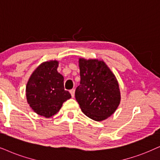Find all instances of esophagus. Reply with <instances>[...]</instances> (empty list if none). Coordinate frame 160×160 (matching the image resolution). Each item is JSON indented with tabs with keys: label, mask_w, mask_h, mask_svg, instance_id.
I'll return each instance as SVG.
<instances>
[{
	"label": "esophagus",
	"mask_w": 160,
	"mask_h": 160,
	"mask_svg": "<svg viewBox=\"0 0 160 160\" xmlns=\"http://www.w3.org/2000/svg\"><path fill=\"white\" fill-rule=\"evenodd\" d=\"M74 92H75V90H74V88H72V89L70 90V93L71 94H72V98H74Z\"/></svg>",
	"instance_id": "esophagus-1"
}]
</instances>
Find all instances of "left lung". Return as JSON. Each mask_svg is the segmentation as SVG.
<instances>
[{
    "label": "left lung",
    "mask_w": 160,
    "mask_h": 160,
    "mask_svg": "<svg viewBox=\"0 0 160 160\" xmlns=\"http://www.w3.org/2000/svg\"><path fill=\"white\" fill-rule=\"evenodd\" d=\"M80 83L75 91L82 112L95 121H102L114 113L120 102L116 77L104 61L79 59Z\"/></svg>",
    "instance_id": "1"
}]
</instances>
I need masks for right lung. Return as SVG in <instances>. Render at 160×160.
<instances>
[{
    "instance_id": "1",
    "label": "right lung",
    "mask_w": 160,
    "mask_h": 160,
    "mask_svg": "<svg viewBox=\"0 0 160 160\" xmlns=\"http://www.w3.org/2000/svg\"><path fill=\"white\" fill-rule=\"evenodd\" d=\"M58 61L41 63L32 74L26 88V99L35 113L46 118L57 114L65 101L72 98L64 89L63 76L58 72Z\"/></svg>"
}]
</instances>
